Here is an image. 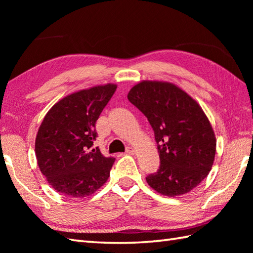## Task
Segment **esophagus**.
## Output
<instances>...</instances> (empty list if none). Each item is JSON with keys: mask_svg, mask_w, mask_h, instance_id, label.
<instances>
[{"mask_svg": "<svg viewBox=\"0 0 253 253\" xmlns=\"http://www.w3.org/2000/svg\"><path fill=\"white\" fill-rule=\"evenodd\" d=\"M126 153H128V154H133V153H135V148L127 147V148H126Z\"/></svg>", "mask_w": 253, "mask_h": 253, "instance_id": "obj_1", "label": "esophagus"}]
</instances>
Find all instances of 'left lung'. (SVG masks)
Here are the masks:
<instances>
[{
  "label": "left lung",
  "instance_id": "obj_1",
  "mask_svg": "<svg viewBox=\"0 0 253 253\" xmlns=\"http://www.w3.org/2000/svg\"><path fill=\"white\" fill-rule=\"evenodd\" d=\"M127 98L146 115L158 143L160 168L146 177L148 185L168 197L191 191L208 176L215 158L216 138L206 113L168 82L142 80Z\"/></svg>",
  "mask_w": 253,
  "mask_h": 253
}]
</instances>
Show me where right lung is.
<instances>
[{
  "instance_id": "right-lung-1",
  "label": "right lung",
  "mask_w": 253,
  "mask_h": 253,
  "mask_svg": "<svg viewBox=\"0 0 253 253\" xmlns=\"http://www.w3.org/2000/svg\"><path fill=\"white\" fill-rule=\"evenodd\" d=\"M116 88L106 84L79 90L56 102L44 116L35 151L41 173L57 192L84 198L109 178L115 159L103 157L92 146L95 122Z\"/></svg>"
}]
</instances>
